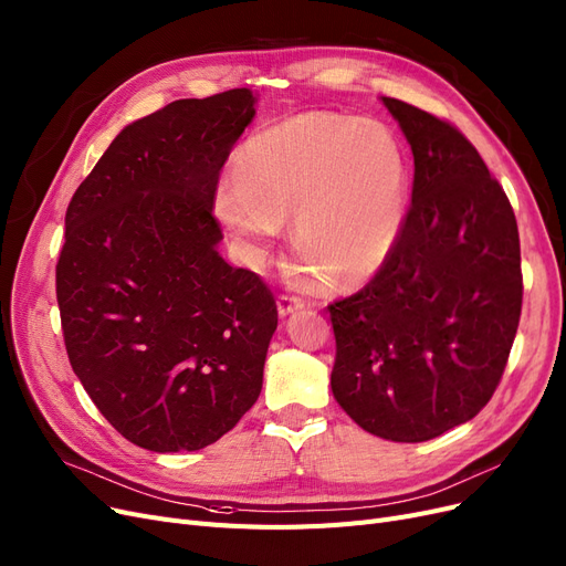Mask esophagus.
Listing matches in <instances>:
<instances>
[{
    "instance_id": "1",
    "label": "esophagus",
    "mask_w": 566,
    "mask_h": 566,
    "mask_svg": "<svg viewBox=\"0 0 566 566\" xmlns=\"http://www.w3.org/2000/svg\"><path fill=\"white\" fill-rule=\"evenodd\" d=\"M303 307H305V301H303V298H298V296L282 294V296L277 298V312H280V317L294 315L296 310H303Z\"/></svg>"
}]
</instances>
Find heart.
<instances>
[{"label": "heart", "instance_id": "b5f03b06", "mask_svg": "<svg viewBox=\"0 0 566 566\" xmlns=\"http://www.w3.org/2000/svg\"><path fill=\"white\" fill-rule=\"evenodd\" d=\"M403 144L385 123L333 112L289 116L251 135L214 212L261 259L294 217L303 275L357 284L389 259L408 214Z\"/></svg>", "mask_w": 566, "mask_h": 566}]
</instances>
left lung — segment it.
<instances>
[{"instance_id": "left-lung-1", "label": "left lung", "mask_w": 566, "mask_h": 566, "mask_svg": "<svg viewBox=\"0 0 566 566\" xmlns=\"http://www.w3.org/2000/svg\"><path fill=\"white\" fill-rule=\"evenodd\" d=\"M412 149L401 238L373 280L328 305L331 389L373 436L422 443L488 406L522 312L520 235L504 188L452 123L382 97Z\"/></svg>"}]
</instances>
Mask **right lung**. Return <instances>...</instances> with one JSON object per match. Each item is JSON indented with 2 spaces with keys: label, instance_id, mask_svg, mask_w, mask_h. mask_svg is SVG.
Returning <instances> with one entry per match:
<instances>
[{
  "label": "right lung",
  "instance_id": "add662e5",
  "mask_svg": "<svg viewBox=\"0 0 566 566\" xmlns=\"http://www.w3.org/2000/svg\"><path fill=\"white\" fill-rule=\"evenodd\" d=\"M256 97L177 99L123 128L65 214L55 294L70 364L123 438L217 443L256 403L277 305L228 265L214 191Z\"/></svg>",
  "mask_w": 566,
  "mask_h": 566
}]
</instances>
